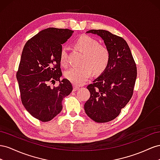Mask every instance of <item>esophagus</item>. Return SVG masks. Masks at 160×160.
<instances>
[{
  "mask_svg": "<svg viewBox=\"0 0 160 160\" xmlns=\"http://www.w3.org/2000/svg\"><path fill=\"white\" fill-rule=\"evenodd\" d=\"M78 89H79L78 86H77L74 85V88H73V91H76V90H78Z\"/></svg>",
  "mask_w": 160,
  "mask_h": 160,
  "instance_id": "34e87169",
  "label": "esophagus"
}]
</instances>
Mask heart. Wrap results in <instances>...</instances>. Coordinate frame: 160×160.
<instances>
[{"label": "heart", "mask_w": 160, "mask_h": 160, "mask_svg": "<svg viewBox=\"0 0 160 160\" xmlns=\"http://www.w3.org/2000/svg\"><path fill=\"white\" fill-rule=\"evenodd\" d=\"M76 48L83 53L80 66L70 68L65 72L66 79L76 85L84 84L92 74H100L107 69L110 62V53L98 41L87 35H82L74 43ZM60 62L63 67L68 64L67 48L62 47L60 53Z\"/></svg>", "instance_id": "obj_1"}]
</instances>
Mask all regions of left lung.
I'll use <instances>...</instances> for the list:
<instances>
[{
	"label": "left lung",
	"instance_id": "8db88e82",
	"mask_svg": "<svg viewBox=\"0 0 160 160\" xmlns=\"http://www.w3.org/2000/svg\"><path fill=\"white\" fill-rule=\"evenodd\" d=\"M110 53V62L102 74L87 86L90 92L84 104L85 112L97 122L111 121L118 116L131 100L137 78V67L126 41L106 30L92 29Z\"/></svg>",
	"mask_w": 160,
	"mask_h": 160
}]
</instances>
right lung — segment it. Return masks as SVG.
<instances>
[{
	"mask_svg": "<svg viewBox=\"0 0 160 160\" xmlns=\"http://www.w3.org/2000/svg\"><path fill=\"white\" fill-rule=\"evenodd\" d=\"M73 31L50 27L27 41L22 49L17 79L22 104L31 115L47 122L62 110V100L72 91L68 79L60 80V53ZM60 82L56 88L51 83Z\"/></svg>",
	"mask_w": 160,
	"mask_h": 160,
	"instance_id": "1",
	"label": "right lung"
}]
</instances>
